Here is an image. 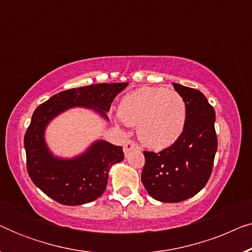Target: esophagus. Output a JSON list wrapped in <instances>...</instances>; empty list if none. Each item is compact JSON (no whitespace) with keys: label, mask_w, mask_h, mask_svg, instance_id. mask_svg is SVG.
<instances>
[{"label":"esophagus","mask_w":252,"mask_h":252,"mask_svg":"<svg viewBox=\"0 0 252 252\" xmlns=\"http://www.w3.org/2000/svg\"><path fill=\"white\" fill-rule=\"evenodd\" d=\"M135 149H140V147L137 146L135 142H133V141H126V143L124 144V153H125L126 156L130 153V151Z\"/></svg>","instance_id":"obj_1"}]
</instances>
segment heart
Instances as JSON below:
<instances>
[{"instance_id":"obj_1","label":"heart","mask_w":252,"mask_h":252,"mask_svg":"<svg viewBox=\"0 0 252 252\" xmlns=\"http://www.w3.org/2000/svg\"><path fill=\"white\" fill-rule=\"evenodd\" d=\"M119 118L137 125V136L144 146L161 150L171 147L184 133L187 106L179 93L163 87H141L122 98Z\"/></svg>"}]
</instances>
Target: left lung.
I'll use <instances>...</instances> for the list:
<instances>
[{
	"mask_svg": "<svg viewBox=\"0 0 252 252\" xmlns=\"http://www.w3.org/2000/svg\"><path fill=\"white\" fill-rule=\"evenodd\" d=\"M173 86L187 106L184 133L158 154L143 151L146 164L141 174L148 194L164 203L182 202L202 190L212 173L218 148L212 105L197 89Z\"/></svg>",
	"mask_w": 252,
	"mask_h": 252,
	"instance_id": "obj_1",
	"label": "left lung"
}]
</instances>
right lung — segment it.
<instances>
[{"label": "right lung", "instance_id": "add662e5", "mask_svg": "<svg viewBox=\"0 0 252 252\" xmlns=\"http://www.w3.org/2000/svg\"><path fill=\"white\" fill-rule=\"evenodd\" d=\"M128 82L96 84L58 93L34 111L24 137L27 172L34 185L50 198L64 205H81L104 192L112 165L124 160L123 147L95 141L77 157L54 156L44 140L51 120L72 108L92 109L108 120L111 103Z\"/></svg>", "mask_w": 252, "mask_h": 252}]
</instances>
